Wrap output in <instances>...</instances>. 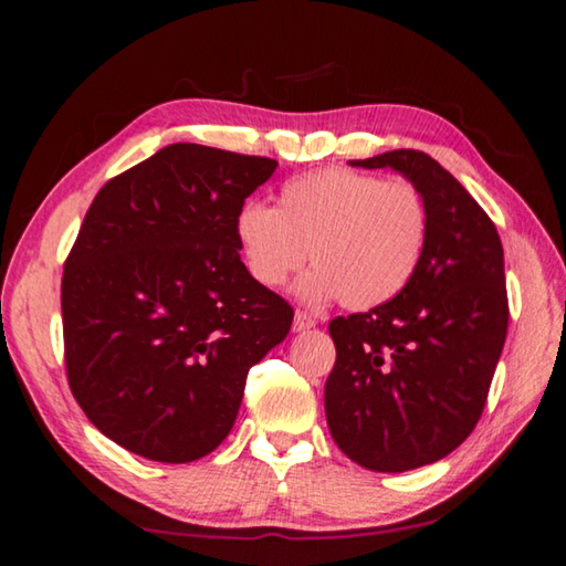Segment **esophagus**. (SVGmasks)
I'll return each instance as SVG.
<instances>
[{"instance_id":"1","label":"esophagus","mask_w":566,"mask_h":566,"mask_svg":"<svg viewBox=\"0 0 566 566\" xmlns=\"http://www.w3.org/2000/svg\"><path fill=\"white\" fill-rule=\"evenodd\" d=\"M314 324H317V319H314L312 314H306V312L294 314V332H306V329H312Z\"/></svg>"}]
</instances>
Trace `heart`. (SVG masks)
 Listing matches in <instances>:
<instances>
[{
    "instance_id": "1",
    "label": "heart",
    "mask_w": 566,
    "mask_h": 566,
    "mask_svg": "<svg viewBox=\"0 0 566 566\" xmlns=\"http://www.w3.org/2000/svg\"><path fill=\"white\" fill-rule=\"evenodd\" d=\"M234 239L256 284L282 286L310 249L314 266L296 284L300 300L319 306L342 296L349 310H375L415 276L429 239V209L407 179L327 167L284 181L274 209L239 207Z\"/></svg>"
}]
</instances>
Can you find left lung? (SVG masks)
<instances>
[{
	"label": "left lung",
	"instance_id": "8db88e82",
	"mask_svg": "<svg viewBox=\"0 0 566 566\" xmlns=\"http://www.w3.org/2000/svg\"><path fill=\"white\" fill-rule=\"evenodd\" d=\"M349 165L411 181L429 209V239L395 300L329 322L337 361L324 411L352 462L407 472L454 452L482 417L510 322L504 249L484 209L424 151Z\"/></svg>",
	"mask_w": 566,
	"mask_h": 566
}]
</instances>
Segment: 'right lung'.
<instances>
[{"label":"right lung","instance_id":"add662e5","mask_svg":"<svg viewBox=\"0 0 566 566\" xmlns=\"http://www.w3.org/2000/svg\"><path fill=\"white\" fill-rule=\"evenodd\" d=\"M276 161L169 145L109 179L64 262V361L112 442L185 464L232 432L249 369L294 310L244 270L234 214Z\"/></svg>","mask_w":566,"mask_h":566}]
</instances>
